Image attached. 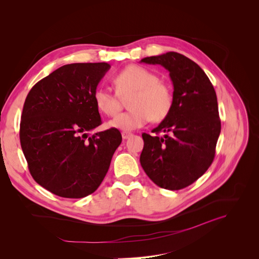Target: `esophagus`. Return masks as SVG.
<instances>
[{"label": "esophagus", "instance_id": "obj_1", "mask_svg": "<svg viewBox=\"0 0 259 259\" xmlns=\"http://www.w3.org/2000/svg\"><path fill=\"white\" fill-rule=\"evenodd\" d=\"M133 136L132 133H128V132H122V138L123 139H127L128 137Z\"/></svg>", "mask_w": 259, "mask_h": 259}]
</instances>
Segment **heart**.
<instances>
[{"label": "heart", "mask_w": 259, "mask_h": 259, "mask_svg": "<svg viewBox=\"0 0 259 259\" xmlns=\"http://www.w3.org/2000/svg\"><path fill=\"white\" fill-rule=\"evenodd\" d=\"M115 93L105 89L94 92V103L98 110L108 116L120 112L123 100H127L130 110L115 116L108 123L110 127L134 131L150 120L159 123L169 115L174 105L173 91L160 81L159 75L145 67L131 65L113 77Z\"/></svg>", "instance_id": "heart-1"}]
</instances>
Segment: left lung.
<instances>
[{"label": "left lung", "instance_id": "1", "mask_svg": "<svg viewBox=\"0 0 259 259\" xmlns=\"http://www.w3.org/2000/svg\"><path fill=\"white\" fill-rule=\"evenodd\" d=\"M161 65L174 86V105L153 135L144 133L140 164L152 182L164 189L179 190L193 184L210 166L221 134L215 90L194 61L175 52L140 60ZM160 132L164 135L159 137Z\"/></svg>", "mask_w": 259, "mask_h": 259}]
</instances>
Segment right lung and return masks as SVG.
Wrapping results in <instances>:
<instances>
[{
	"label": "right lung",
	"mask_w": 259,
	"mask_h": 259,
	"mask_svg": "<svg viewBox=\"0 0 259 259\" xmlns=\"http://www.w3.org/2000/svg\"><path fill=\"white\" fill-rule=\"evenodd\" d=\"M110 65L70 64L29 92L20 122V145L31 176L46 190L68 199L95 191L122 142L119 130L90 136L101 124L94 92Z\"/></svg>",
	"instance_id": "1"
}]
</instances>
